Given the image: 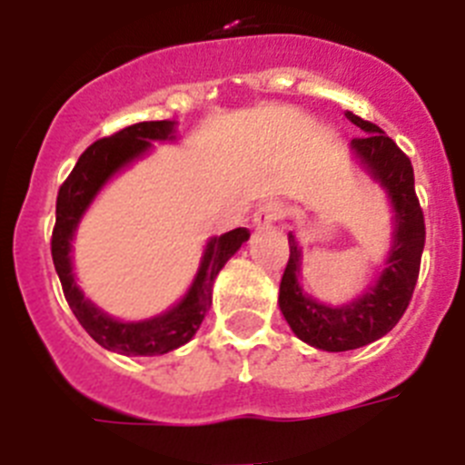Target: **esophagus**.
<instances>
[{
    "instance_id": "obj_1",
    "label": "esophagus",
    "mask_w": 465,
    "mask_h": 465,
    "mask_svg": "<svg viewBox=\"0 0 465 465\" xmlns=\"http://www.w3.org/2000/svg\"><path fill=\"white\" fill-rule=\"evenodd\" d=\"M282 204L279 203H262L258 204V209L253 212V225L256 228H268V225L277 223L282 219Z\"/></svg>"
}]
</instances>
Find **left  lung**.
Instances as JSON below:
<instances>
[{
    "mask_svg": "<svg viewBox=\"0 0 465 465\" xmlns=\"http://www.w3.org/2000/svg\"><path fill=\"white\" fill-rule=\"evenodd\" d=\"M347 118L363 130V137L351 139V151L361 165L381 183L393 207V244L384 270L371 291L354 302L331 307L316 302L298 283L300 246L289 232V262L279 283V307L291 331L302 342L323 351H349L384 338L408 310L417 286L419 265L424 253V212L414 193L412 163L391 137L375 123L363 121L347 111Z\"/></svg>",
    "mask_w": 465,
    "mask_h": 465,
    "instance_id": "8db88e82",
    "label": "left lung"
}]
</instances>
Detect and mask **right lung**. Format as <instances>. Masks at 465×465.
I'll use <instances>...</instances> for the list:
<instances>
[{
  "instance_id": "add662e5",
  "label": "right lung",
  "mask_w": 465,
  "mask_h": 465,
  "mask_svg": "<svg viewBox=\"0 0 465 465\" xmlns=\"http://www.w3.org/2000/svg\"><path fill=\"white\" fill-rule=\"evenodd\" d=\"M167 139H174V123L172 121L134 123L111 137L97 139L81 153L72 174L64 179L57 191L51 253L55 272L63 283L64 298H67L74 316L79 319V323L94 342L109 351H118L125 356H160L186 344L207 316L209 305H212L213 279L230 261V256H235L237 249L249 240L246 228H235L225 235L209 240L200 270L182 302L165 314L146 319V322L111 319L109 314L97 310L88 298H84V291L74 282L72 256H69L74 230L94 195L111 176L130 165L133 160L142 158L153 146V142H167Z\"/></svg>"
}]
</instances>
